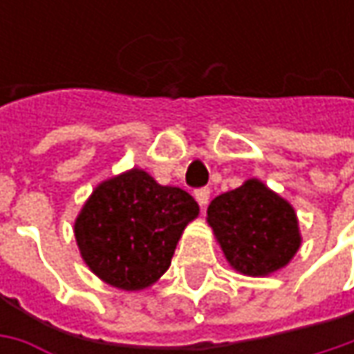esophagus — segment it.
<instances>
[{
    "label": "esophagus",
    "mask_w": 354,
    "mask_h": 354,
    "mask_svg": "<svg viewBox=\"0 0 354 354\" xmlns=\"http://www.w3.org/2000/svg\"><path fill=\"white\" fill-rule=\"evenodd\" d=\"M195 198H197L201 207H207V203H209V198H211V189H209V187L197 189V191H195Z\"/></svg>",
    "instance_id": "1"
}]
</instances>
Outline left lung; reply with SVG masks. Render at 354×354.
Masks as SVG:
<instances>
[{"mask_svg":"<svg viewBox=\"0 0 354 354\" xmlns=\"http://www.w3.org/2000/svg\"><path fill=\"white\" fill-rule=\"evenodd\" d=\"M207 223L228 264L244 276L278 272L301 246L293 207L258 179L212 198Z\"/></svg>","mask_w":354,"mask_h":354,"instance_id":"1","label":"left lung"}]
</instances>
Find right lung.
Listing matches in <instances>:
<instances>
[{"instance_id": "1", "label": "right lung", "mask_w": 354, "mask_h": 354, "mask_svg": "<svg viewBox=\"0 0 354 354\" xmlns=\"http://www.w3.org/2000/svg\"><path fill=\"white\" fill-rule=\"evenodd\" d=\"M197 214V201L187 191L129 169L92 191L76 216L75 238L98 278L136 292L167 272L185 226Z\"/></svg>"}]
</instances>
